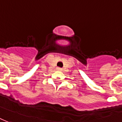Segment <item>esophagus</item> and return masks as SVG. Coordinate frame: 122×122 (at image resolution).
<instances>
[{
  "label": "esophagus",
  "instance_id": "obj_1",
  "mask_svg": "<svg viewBox=\"0 0 122 122\" xmlns=\"http://www.w3.org/2000/svg\"><path fill=\"white\" fill-rule=\"evenodd\" d=\"M56 70H57L58 71H62V68H60V67H56Z\"/></svg>",
  "mask_w": 122,
  "mask_h": 122
}]
</instances>
